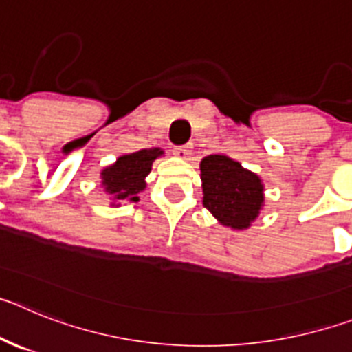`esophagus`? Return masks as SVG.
Segmentation results:
<instances>
[{
	"instance_id": "obj_1",
	"label": "esophagus",
	"mask_w": 352,
	"mask_h": 352,
	"mask_svg": "<svg viewBox=\"0 0 352 352\" xmlns=\"http://www.w3.org/2000/svg\"><path fill=\"white\" fill-rule=\"evenodd\" d=\"M173 153L179 158H188L192 155V146L186 144V146H176L173 149Z\"/></svg>"
}]
</instances>
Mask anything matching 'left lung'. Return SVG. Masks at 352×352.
Here are the masks:
<instances>
[{"mask_svg":"<svg viewBox=\"0 0 352 352\" xmlns=\"http://www.w3.org/2000/svg\"><path fill=\"white\" fill-rule=\"evenodd\" d=\"M203 204L222 226L243 231L256 222L264 206V183L227 155L201 160Z\"/></svg>","mask_w":352,"mask_h":352,"instance_id":"obj_1","label":"left lung"}]
</instances>
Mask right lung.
I'll use <instances>...</instances> for the list:
<instances>
[{
  "label": "right lung",
  "mask_w": 352,
  "mask_h": 352,
  "mask_svg": "<svg viewBox=\"0 0 352 352\" xmlns=\"http://www.w3.org/2000/svg\"><path fill=\"white\" fill-rule=\"evenodd\" d=\"M164 155L160 148H146L129 155H121L114 164L100 170V183L105 194L111 195V206H120L121 201L138 203L139 194L146 190V176L151 166Z\"/></svg>",
  "instance_id": "add662e5"
}]
</instances>
